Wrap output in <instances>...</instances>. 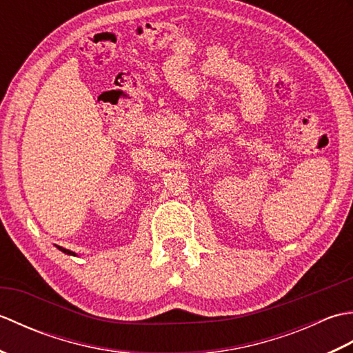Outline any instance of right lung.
Listing matches in <instances>:
<instances>
[{
    "label": "right lung",
    "mask_w": 353,
    "mask_h": 353,
    "mask_svg": "<svg viewBox=\"0 0 353 353\" xmlns=\"http://www.w3.org/2000/svg\"><path fill=\"white\" fill-rule=\"evenodd\" d=\"M59 249H61L63 253H68V254H76L74 252H70V250H66V249H63V247H59Z\"/></svg>",
    "instance_id": "1"
}]
</instances>
